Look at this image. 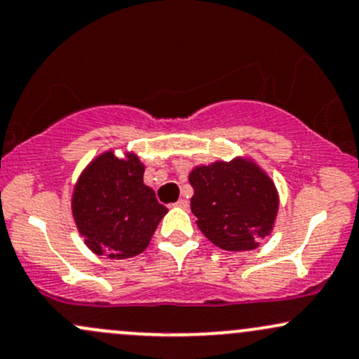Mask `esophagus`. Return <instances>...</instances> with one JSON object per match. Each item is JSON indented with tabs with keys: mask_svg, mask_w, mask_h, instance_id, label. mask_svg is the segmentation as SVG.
<instances>
[{
	"mask_svg": "<svg viewBox=\"0 0 359 359\" xmlns=\"http://www.w3.org/2000/svg\"><path fill=\"white\" fill-rule=\"evenodd\" d=\"M176 207H181V209H188V200L187 198H180L178 202L175 203Z\"/></svg>",
	"mask_w": 359,
	"mask_h": 359,
	"instance_id": "esophagus-1",
	"label": "esophagus"
}]
</instances>
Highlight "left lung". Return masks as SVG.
<instances>
[{
	"instance_id": "left-lung-1",
	"label": "left lung",
	"mask_w": 359,
	"mask_h": 359,
	"mask_svg": "<svg viewBox=\"0 0 359 359\" xmlns=\"http://www.w3.org/2000/svg\"><path fill=\"white\" fill-rule=\"evenodd\" d=\"M191 212L198 229L227 252L255 250L272 233L279 194L271 176L248 157L191 169Z\"/></svg>"
}]
</instances>
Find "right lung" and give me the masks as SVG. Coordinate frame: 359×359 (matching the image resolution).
Here are the masks:
<instances>
[{
    "mask_svg": "<svg viewBox=\"0 0 359 359\" xmlns=\"http://www.w3.org/2000/svg\"><path fill=\"white\" fill-rule=\"evenodd\" d=\"M145 165L132 152L95 157L76 180L72 212L76 229L95 255L123 260L144 252L168 209L144 183Z\"/></svg>",
    "mask_w": 359,
    "mask_h": 359,
    "instance_id": "1",
    "label": "right lung"
}]
</instances>
